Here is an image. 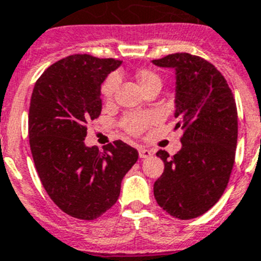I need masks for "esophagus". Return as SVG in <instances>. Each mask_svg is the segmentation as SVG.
Returning <instances> with one entry per match:
<instances>
[{
	"label": "esophagus",
	"mask_w": 261,
	"mask_h": 261,
	"mask_svg": "<svg viewBox=\"0 0 261 261\" xmlns=\"http://www.w3.org/2000/svg\"><path fill=\"white\" fill-rule=\"evenodd\" d=\"M138 153H140L141 159H146V158H148V156L152 155V152H151L150 150H147V148H142V147L138 150Z\"/></svg>",
	"instance_id": "34e87169"
}]
</instances>
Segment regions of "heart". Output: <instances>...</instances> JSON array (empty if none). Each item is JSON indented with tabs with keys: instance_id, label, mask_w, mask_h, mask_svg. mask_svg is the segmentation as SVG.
<instances>
[{
	"instance_id": "obj_1",
	"label": "heart",
	"mask_w": 261,
	"mask_h": 261,
	"mask_svg": "<svg viewBox=\"0 0 261 261\" xmlns=\"http://www.w3.org/2000/svg\"><path fill=\"white\" fill-rule=\"evenodd\" d=\"M135 78L140 83L141 88L147 93L148 91L153 88H161V78L156 71L151 70V69L142 68L138 69L135 73ZM119 86V78L116 74H111L110 76L106 78L103 82L102 88V96L105 98L106 102H111L115 96L116 88ZM155 121L152 114H126L119 121V126L123 129L124 132H126L130 136H140L145 132V129H147L151 124Z\"/></svg>"
}]
</instances>
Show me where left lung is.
<instances>
[{
    "instance_id": "obj_1",
    "label": "left lung",
    "mask_w": 261,
    "mask_h": 261,
    "mask_svg": "<svg viewBox=\"0 0 261 261\" xmlns=\"http://www.w3.org/2000/svg\"><path fill=\"white\" fill-rule=\"evenodd\" d=\"M175 69V128L182 148L160 150L164 173L153 183L159 206L178 219L197 218L219 201L229 182L237 146V106L223 74L205 59L187 54L152 61Z\"/></svg>"
}]
</instances>
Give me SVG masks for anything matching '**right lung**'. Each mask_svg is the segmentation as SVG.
<instances>
[{"label": "right lung", "mask_w": 261, "mask_h": 261, "mask_svg": "<svg viewBox=\"0 0 261 261\" xmlns=\"http://www.w3.org/2000/svg\"><path fill=\"white\" fill-rule=\"evenodd\" d=\"M120 64L75 54L52 64L34 84L28 133L36 170L49 198L76 219L108 212L138 159V151L120 140L103 152L84 145L87 124L102 109L101 83Z\"/></svg>", "instance_id": "add662e5"}]
</instances>
